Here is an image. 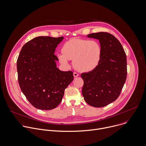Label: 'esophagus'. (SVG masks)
Returning <instances> with one entry per match:
<instances>
[{
	"mask_svg": "<svg viewBox=\"0 0 146 146\" xmlns=\"http://www.w3.org/2000/svg\"><path fill=\"white\" fill-rule=\"evenodd\" d=\"M73 76H74V77H78L79 76V74L77 73H76V72H74L73 73Z\"/></svg>",
	"mask_w": 146,
	"mask_h": 146,
	"instance_id": "esophagus-1",
	"label": "esophagus"
}]
</instances>
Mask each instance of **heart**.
Masks as SVG:
<instances>
[{"instance_id": "1", "label": "heart", "mask_w": 146, "mask_h": 146, "mask_svg": "<svg viewBox=\"0 0 146 146\" xmlns=\"http://www.w3.org/2000/svg\"><path fill=\"white\" fill-rule=\"evenodd\" d=\"M62 53L57 54L58 61L69 67V60L73 61L74 69L81 72H88L98 66L102 58V48L96 40L73 38L62 47Z\"/></svg>"}]
</instances>
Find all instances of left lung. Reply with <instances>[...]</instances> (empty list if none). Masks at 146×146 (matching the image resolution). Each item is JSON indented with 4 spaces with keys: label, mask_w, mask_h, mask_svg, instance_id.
I'll list each match as a JSON object with an SVG mask.
<instances>
[{
    "label": "left lung",
    "mask_w": 146,
    "mask_h": 146,
    "mask_svg": "<svg viewBox=\"0 0 146 146\" xmlns=\"http://www.w3.org/2000/svg\"><path fill=\"white\" fill-rule=\"evenodd\" d=\"M87 36L99 40L102 58L95 69L81 74L82 94L89 105L103 107L115 101L121 93L127 78L126 54L119 40L110 33H92Z\"/></svg>",
    "instance_id": "8db88e82"
}]
</instances>
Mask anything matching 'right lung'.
Instances as JSON below:
<instances>
[{"label": "right lung", "mask_w": 146, "mask_h": 146, "mask_svg": "<svg viewBox=\"0 0 146 146\" xmlns=\"http://www.w3.org/2000/svg\"><path fill=\"white\" fill-rule=\"evenodd\" d=\"M64 37L38 36L23 45L17 66L21 89L35 108L50 110L62 101L65 89L73 80L72 71L57 68L56 48Z\"/></svg>", "instance_id": "add662e5"}]
</instances>
